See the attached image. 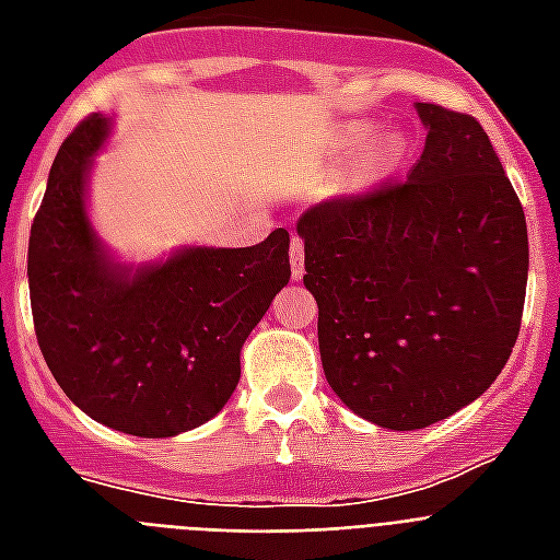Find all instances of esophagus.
<instances>
[{
	"label": "esophagus",
	"mask_w": 560,
	"mask_h": 560,
	"mask_svg": "<svg viewBox=\"0 0 560 560\" xmlns=\"http://www.w3.org/2000/svg\"><path fill=\"white\" fill-rule=\"evenodd\" d=\"M290 272H293V279L305 276V244L299 235L290 237Z\"/></svg>",
	"instance_id": "34e87169"
}]
</instances>
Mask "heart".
I'll list each match as a JSON object with an SVG mask.
<instances>
[{
  "label": "heart",
  "mask_w": 560,
  "mask_h": 560,
  "mask_svg": "<svg viewBox=\"0 0 560 560\" xmlns=\"http://www.w3.org/2000/svg\"><path fill=\"white\" fill-rule=\"evenodd\" d=\"M400 153V148L395 142H383V148H381V160H395V156H398Z\"/></svg>",
  "instance_id": "1"
}]
</instances>
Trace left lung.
<instances>
[{
    "mask_svg": "<svg viewBox=\"0 0 560 560\" xmlns=\"http://www.w3.org/2000/svg\"><path fill=\"white\" fill-rule=\"evenodd\" d=\"M404 179L337 194L299 218L331 389L360 418L421 430L503 372L521 334L529 237L491 139L468 113L418 104Z\"/></svg>",
    "mask_w": 560,
    "mask_h": 560,
    "instance_id": "obj_1",
    "label": "left lung"
}]
</instances>
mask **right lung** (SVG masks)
Wrapping results in <instances>:
<instances>
[{
  "instance_id": "right-lung-1",
  "label": "right lung",
  "mask_w": 560,
  "mask_h": 560,
  "mask_svg": "<svg viewBox=\"0 0 560 560\" xmlns=\"http://www.w3.org/2000/svg\"><path fill=\"white\" fill-rule=\"evenodd\" d=\"M92 113L66 136L28 237L34 331L60 389L101 424L165 439L206 424L241 381V346L290 279V235L186 249L130 272L86 220V168L107 136Z\"/></svg>"
}]
</instances>
